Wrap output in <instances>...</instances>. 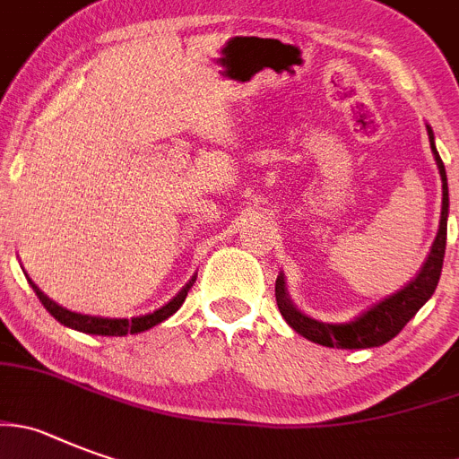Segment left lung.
Instances as JSON below:
<instances>
[{
    "label": "left lung",
    "instance_id": "8db88e82",
    "mask_svg": "<svg viewBox=\"0 0 459 459\" xmlns=\"http://www.w3.org/2000/svg\"><path fill=\"white\" fill-rule=\"evenodd\" d=\"M428 136H430V147L435 152L437 168H439L441 175V221H439V232H437L435 243H432V250L428 255L426 264L419 271V275L403 287L401 291H396L394 296L385 298L377 305H373L368 312H364L361 316H357L351 323H339V325H332V323H321L314 321V318L305 316L291 305L287 291H284V277H277L275 281V298L277 307H280V314L284 316V321L302 334L305 339L314 343H321L327 348H373L382 346V343L392 342L394 336L403 330V327L410 323V318L414 316L423 305H426L428 298L435 293L437 281H439L441 266H444V252H446V216H448V184H446V170H444V163H441L439 154H437L435 141H432V129L428 127Z\"/></svg>",
    "mask_w": 459,
    "mask_h": 459
}]
</instances>
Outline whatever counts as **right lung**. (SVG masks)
Wrapping results in <instances>:
<instances>
[{
	"label": "right lung",
	"instance_id": "right-lung-1",
	"mask_svg": "<svg viewBox=\"0 0 459 459\" xmlns=\"http://www.w3.org/2000/svg\"><path fill=\"white\" fill-rule=\"evenodd\" d=\"M193 281H195V277H191V280L186 281V287H184L178 296L172 298L170 302H166L163 307H159L157 312L145 314V316H136V318H132V321H129V318H100V316H86V314H77V312H67V309H63L61 305H56L54 300H49V298L45 296V293L40 291V289H38L31 280H29V284H31V289L36 291L38 300L43 302L45 309H48V312L52 314L58 323H63V325L73 327V330H79V332H88V334L123 336V334H136V332H145V330H150V327L159 325L161 321H166L168 316H172V314L178 312L179 307H182V302L186 300L188 291H191V287H193Z\"/></svg>",
	"mask_w": 459,
	"mask_h": 459
}]
</instances>
